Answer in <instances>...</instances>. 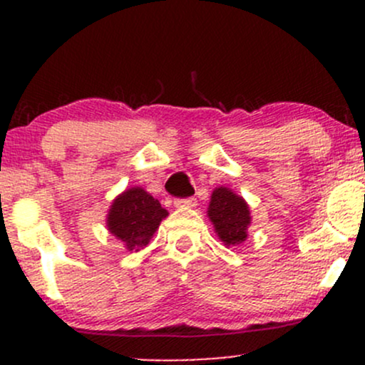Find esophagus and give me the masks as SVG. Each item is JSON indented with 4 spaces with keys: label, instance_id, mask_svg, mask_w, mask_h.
<instances>
[{
    "label": "esophagus",
    "instance_id": "34e87169",
    "mask_svg": "<svg viewBox=\"0 0 365 365\" xmlns=\"http://www.w3.org/2000/svg\"><path fill=\"white\" fill-rule=\"evenodd\" d=\"M175 206L177 207H195L197 200L194 197H185V199H175Z\"/></svg>",
    "mask_w": 365,
    "mask_h": 365
}]
</instances>
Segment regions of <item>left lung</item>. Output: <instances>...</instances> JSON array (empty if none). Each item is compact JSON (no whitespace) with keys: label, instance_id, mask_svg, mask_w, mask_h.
<instances>
[{"label":"left lung","instance_id":"left-lung-1","mask_svg":"<svg viewBox=\"0 0 365 365\" xmlns=\"http://www.w3.org/2000/svg\"><path fill=\"white\" fill-rule=\"evenodd\" d=\"M207 215L225 245L235 247L247 238V226L250 225L249 207L245 200L232 190L225 187L216 188L211 195Z\"/></svg>","mask_w":365,"mask_h":365}]
</instances>
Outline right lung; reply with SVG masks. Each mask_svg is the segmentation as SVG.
<instances>
[{
  "label": "right lung",
  "instance_id": "add662e5",
  "mask_svg": "<svg viewBox=\"0 0 365 365\" xmlns=\"http://www.w3.org/2000/svg\"><path fill=\"white\" fill-rule=\"evenodd\" d=\"M168 216L158 199L139 187L123 192L115 199L108 215V228L128 250L149 244L163 217Z\"/></svg>",
  "mask_w": 365,
  "mask_h": 365
}]
</instances>
